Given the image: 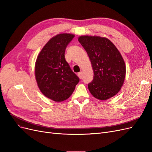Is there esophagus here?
Returning <instances> with one entry per match:
<instances>
[{
	"instance_id": "1",
	"label": "esophagus",
	"mask_w": 152,
	"mask_h": 152,
	"mask_svg": "<svg viewBox=\"0 0 152 152\" xmlns=\"http://www.w3.org/2000/svg\"><path fill=\"white\" fill-rule=\"evenodd\" d=\"M82 74H83V73H82V72H80L78 73V76L79 77L80 79H82Z\"/></svg>"
}]
</instances>
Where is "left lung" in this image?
I'll list each match as a JSON object with an SVG mask.
<instances>
[{
    "label": "left lung",
    "mask_w": 152,
    "mask_h": 152,
    "mask_svg": "<svg viewBox=\"0 0 152 152\" xmlns=\"http://www.w3.org/2000/svg\"><path fill=\"white\" fill-rule=\"evenodd\" d=\"M79 41L88 54L93 79L88 88L94 98L106 100L118 93L126 76V65L120 52L107 38L80 36Z\"/></svg>",
    "instance_id": "left-lung-1"
}]
</instances>
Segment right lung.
Here are the masks:
<instances>
[{
    "instance_id": "obj_1",
    "label": "right lung",
    "mask_w": 152,
    "mask_h": 152,
    "mask_svg": "<svg viewBox=\"0 0 152 152\" xmlns=\"http://www.w3.org/2000/svg\"><path fill=\"white\" fill-rule=\"evenodd\" d=\"M75 35L58 34L44 45L37 58L35 73L42 93L56 102L68 99L79 83L65 58V50Z\"/></svg>"
}]
</instances>
